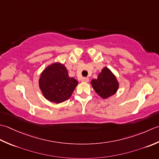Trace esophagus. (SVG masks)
Instances as JSON below:
<instances>
[{
	"mask_svg": "<svg viewBox=\"0 0 159 159\" xmlns=\"http://www.w3.org/2000/svg\"><path fill=\"white\" fill-rule=\"evenodd\" d=\"M89 77H82V82H89Z\"/></svg>",
	"mask_w": 159,
	"mask_h": 159,
	"instance_id": "34e87169",
	"label": "esophagus"
}]
</instances>
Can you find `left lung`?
Masks as SVG:
<instances>
[{
    "label": "left lung",
    "mask_w": 159,
    "mask_h": 159,
    "mask_svg": "<svg viewBox=\"0 0 159 159\" xmlns=\"http://www.w3.org/2000/svg\"><path fill=\"white\" fill-rule=\"evenodd\" d=\"M91 84L95 92L104 99L114 95L119 87L115 76L107 67L102 69L98 79L91 81Z\"/></svg>",
    "instance_id": "obj_1"
}]
</instances>
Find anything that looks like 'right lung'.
Segmentation results:
<instances>
[{"mask_svg": "<svg viewBox=\"0 0 159 159\" xmlns=\"http://www.w3.org/2000/svg\"><path fill=\"white\" fill-rule=\"evenodd\" d=\"M77 84L75 78L69 77L64 65L60 63L48 66L42 73L39 80L40 89L44 98L57 103L69 99Z\"/></svg>", "mask_w": 159, "mask_h": 159, "instance_id": "obj_1", "label": "right lung"}]
</instances>
